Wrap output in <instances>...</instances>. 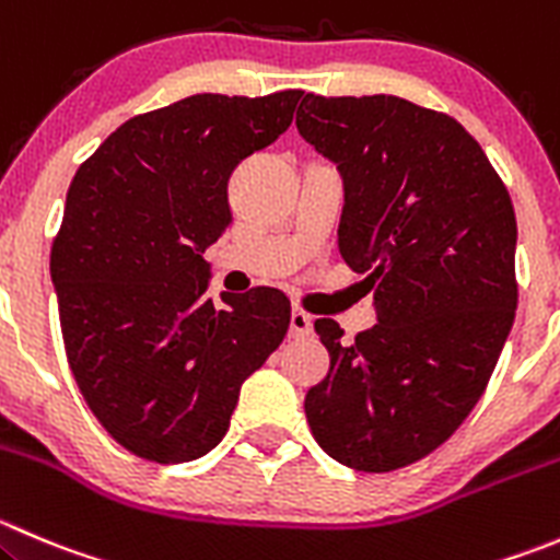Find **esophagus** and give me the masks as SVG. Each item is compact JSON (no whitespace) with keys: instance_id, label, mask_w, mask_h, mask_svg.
<instances>
[{"instance_id":"obj_1","label":"esophagus","mask_w":560,"mask_h":560,"mask_svg":"<svg viewBox=\"0 0 560 560\" xmlns=\"http://www.w3.org/2000/svg\"><path fill=\"white\" fill-rule=\"evenodd\" d=\"M312 314L301 312V308H292L290 314V336H295V339H301V336H308L312 334Z\"/></svg>"}]
</instances>
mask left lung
Wrapping results in <instances>:
<instances>
[{"mask_svg": "<svg viewBox=\"0 0 560 560\" xmlns=\"http://www.w3.org/2000/svg\"><path fill=\"white\" fill-rule=\"evenodd\" d=\"M295 125L345 180L339 254L374 290L377 325L330 355L306 421L328 457L388 474L435 452L485 394L517 308L506 186L448 114L396 95L308 92Z\"/></svg>", "mask_w": 560, "mask_h": 560, "instance_id": "obj_1", "label": "left lung"}]
</instances>
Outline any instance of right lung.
Masks as SVG:
<instances>
[{"instance_id": "right-lung-1", "label": "right lung", "mask_w": 560, "mask_h": 560, "mask_svg": "<svg viewBox=\"0 0 560 560\" xmlns=\"http://www.w3.org/2000/svg\"><path fill=\"white\" fill-rule=\"evenodd\" d=\"M301 90L202 92L119 125L75 172L51 246L70 372L103 430L161 465L205 457L290 328L273 287L208 298L230 175L290 128Z\"/></svg>"}]
</instances>
